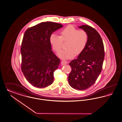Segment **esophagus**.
I'll use <instances>...</instances> for the list:
<instances>
[{"label": "esophagus", "mask_w": 122, "mask_h": 122, "mask_svg": "<svg viewBox=\"0 0 122 122\" xmlns=\"http://www.w3.org/2000/svg\"><path fill=\"white\" fill-rule=\"evenodd\" d=\"M61 65H66L67 64V61L64 60H63L62 61H61Z\"/></svg>", "instance_id": "obj_1"}]
</instances>
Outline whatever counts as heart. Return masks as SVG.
Wrapping results in <instances>:
<instances>
[{
	"mask_svg": "<svg viewBox=\"0 0 122 122\" xmlns=\"http://www.w3.org/2000/svg\"><path fill=\"white\" fill-rule=\"evenodd\" d=\"M67 41V49L61 51L58 54V56L62 59H71L75 54L79 55L87 44L88 36L84 30H79L72 25H68L60 31V36L52 34L50 38L52 48L57 53L61 49L62 41Z\"/></svg>",
	"mask_w": 122,
	"mask_h": 122,
	"instance_id": "obj_1",
	"label": "heart"
}]
</instances>
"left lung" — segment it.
<instances>
[{
	"mask_svg": "<svg viewBox=\"0 0 122 122\" xmlns=\"http://www.w3.org/2000/svg\"><path fill=\"white\" fill-rule=\"evenodd\" d=\"M87 34L86 46L76 59L69 63L71 71L68 81L70 86L77 90H84L94 84L101 73L104 59V46L101 36L91 26L78 27Z\"/></svg>",
	"mask_w": 122,
	"mask_h": 122,
	"instance_id": "8db88e82",
	"label": "left lung"
}]
</instances>
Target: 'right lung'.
I'll use <instances>...</instances> for the list:
<instances>
[{
  "mask_svg": "<svg viewBox=\"0 0 122 122\" xmlns=\"http://www.w3.org/2000/svg\"><path fill=\"white\" fill-rule=\"evenodd\" d=\"M63 26L55 22H43L24 33L21 49V71L34 87L45 88L54 81V72L60 62L52 51L50 38Z\"/></svg>",
  "mask_w": 122,
  "mask_h": 122,
  "instance_id": "add662e5",
  "label": "right lung"
}]
</instances>
